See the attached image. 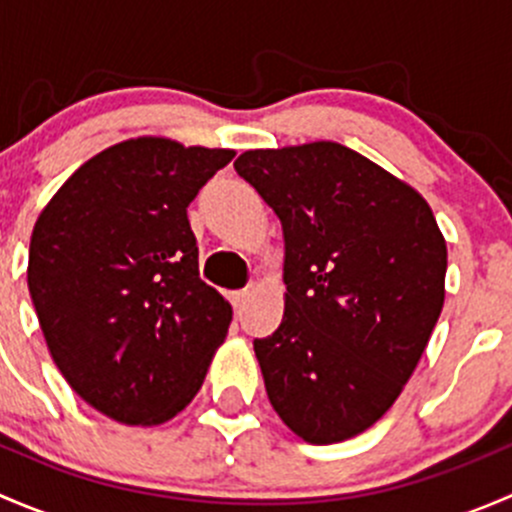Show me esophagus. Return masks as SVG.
Here are the masks:
<instances>
[{"label": "esophagus", "instance_id": "34e87169", "mask_svg": "<svg viewBox=\"0 0 512 512\" xmlns=\"http://www.w3.org/2000/svg\"><path fill=\"white\" fill-rule=\"evenodd\" d=\"M247 297H250V289H237V292H232L230 294V302H232V307H242V304L247 302Z\"/></svg>", "mask_w": 512, "mask_h": 512}]
</instances>
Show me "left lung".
Wrapping results in <instances>:
<instances>
[{"instance_id": "1", "label": "left lung", "mask_w": 512, "mask_h": 512, "mask_svg": "<svg viewBox=\"0 0 512 512\" xmlns=\"http://www.w3.org/2000/svg\"><path fill=\"white\" fill-rule=\"evenodd\" d=\"M235 170L285 235V317L255 339L272 409L307 443L374 426L399 399L446 297L426 200L332 141L245 151Z\"/></svg>"}]
</instances>
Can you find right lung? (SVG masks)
<instances>
[{"instance_id": "obj_1", "label": "right lung", "mask_w": 512, "mask_h": 512, "mask_svg": "<svg viewBox=\"0 0 512 512\" xmlns=\"http://www.w3.org/2000/svg\"><path fill=\"white\" fill-rule=\"evenodd\" d=\"M232 158L131 138L86 160L36 220L27 280L46 347L113 421L183 411L223 344L232 307L200 280L188 205Z\"/></svg>"}]
</instances>
